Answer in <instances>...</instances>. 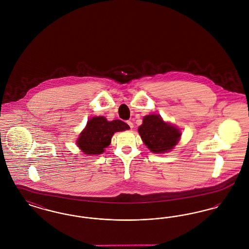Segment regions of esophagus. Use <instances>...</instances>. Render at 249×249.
Masks as SVG:
<instances>
[{"mask_svg": "<svg viewBox=\"0 0 249 249\" xmlns=\"http://www.w3.org/2000/svg\"><path fill=\"white\" fill-rule=\"evenodd\" d=\"M127 124L130 126V129H132V128H133V123H132L131 121H127Z\"/></svg>", "mask_w": 249, "mask_h": 249, "instance_id": "obj_1", "label": "esophagus"}]
</instances>
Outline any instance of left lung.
<instances>
[{
	"label": "left lung",
	"instance_id": "1",
	"mask_svg": "<svg viewBox=\"0 0 249 249\" xmlns=\"http://www.w3.org/2000/svg\"><path fill=\"white\" fill-rule=\"evenodd\" d=\"M138 132L147 148L158 154L171 151L182 134L178 128L163 121L160 115L145 116Z\"/></svg>",
	"mask_w": 249,
	"mask_h": 249
}]
</instances>
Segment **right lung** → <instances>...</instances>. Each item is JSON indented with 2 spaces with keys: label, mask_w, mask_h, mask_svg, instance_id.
I'll return each mask as SVG.
<instances>
[{
  "label": "right lung",
  "mask_w": 249,
  "mask_h": 249,
  "mask_svg": "<svg viewBox=\"0 0 249 249\" xmlns=\"http://www.w3.org/2000/svg\"><path fill=\"white\" fill-rule=\"evenodd\" d=\"M129 129L130 126L119 119L108 121L102 116L93 117L88 121L76 144L86 155L102 154L110 144L115 132Z\"/></svg>",
  "instance_id": "1"
}]
</instances>
